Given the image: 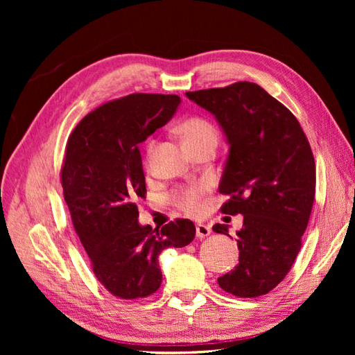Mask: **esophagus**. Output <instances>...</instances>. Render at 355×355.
Segmentation results:
<instances>
[{"label": "esophagus", "mask_w": 355, "mask_h": 355, "mask_svg": "<svg viewBox=\"0 0 355 355\" xmlns=\"http://www.w3.org/2000/svg\"><path fill=\"white\" fill-rule=\"evenodd\" d=\"M196 231H197V237H198V239H206L207 235H210V232H211V228L209 227V225H204V223H197Z\"/></svg>", "instance_id": "1"}]
</instances>
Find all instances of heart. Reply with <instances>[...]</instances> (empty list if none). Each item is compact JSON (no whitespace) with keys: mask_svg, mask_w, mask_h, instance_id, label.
<instances>
[{"mask_svg":"<svg viewBox=\"0 0 355 355\" xmlns=\"http://www.w3.org/2000/svg\"><path fill=\"white\" fill-rule=\"evenodd\" d=\"M179 130L187 148L200 145L207 141H218V132L214 125L202 116H189L179 125ZM154 151V144L148 146V155ZM210 191L209 182H196L175 189L170 194V201L178 209L188 214H200L204 210V200Z\"/></svg>","mask_w":355,"mask_h":355,"instance_id":"heart-1","label":"heart"}]
</instances>
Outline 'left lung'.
<instances>
[{
  "label": "left lung",
  "instance_id": "obj_1",
  "mask_svg": "<svg viewBox=\"0 0 355 355\" xmlns=\"http://www.w3.org/2000/svg\"><path fill=\"white\" fill-rule=\"evenodd\" d=\"M187 96L216 116L227 135L230 154L219 192L230 200L220 211L244 216L237 232L239 265L218 283L239 297L270 293L302 247L315 200V161L308 139L296 116L254 83ZM213 231L230 235L225 223Z\"/></svg>",
  "mask_w": 355,
  "mask_h": 355
}]
</instances>
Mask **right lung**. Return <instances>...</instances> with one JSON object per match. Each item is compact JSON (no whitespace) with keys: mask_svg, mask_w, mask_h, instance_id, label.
<instances>
[{"mask_svg":"<svg viewBox=\"0 0 355 355\" xmlns=\"http://www.w3.org/2000/svg\"><path fill=\"white\" fill-rule=\"evenodd\" d=\"M179 103L176 94H128L85 115L68 137L63 197L96 278L116 297L155 293L163 280L159 253L196 237L189 219L161 230L137 222V200L146 196L139 144L167 124Z\"/></svg>","mask_w":355,"mask_h":355,"instance_id":"1","label":"right lung"}]
</instances>
